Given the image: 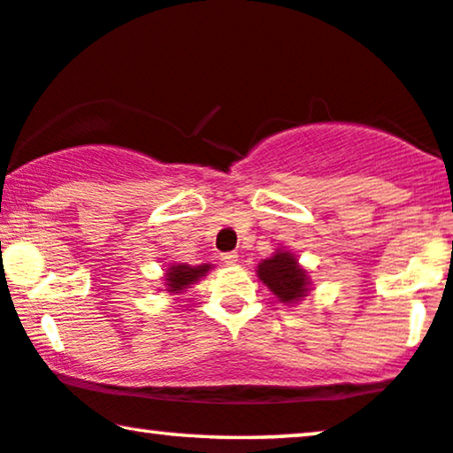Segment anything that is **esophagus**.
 <instances>
[{"mask_svg":"<svg viewBox=\"0 0 453 453\" xmlns=\"http://www.w3.org/2000/svg\"><path fill=\"white\" fill-rule=\"evenodd\" d=\"M221 261L226 263V265H230V267H232V265L238 263V255H236V252H223Z\"/></svg>","mask_w":453,"mask_h":453,"instance_id":"34e87169","label":"esophagus"}]
</instances>
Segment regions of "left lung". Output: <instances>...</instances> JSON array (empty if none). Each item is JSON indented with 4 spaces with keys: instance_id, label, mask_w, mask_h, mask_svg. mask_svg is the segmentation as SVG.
<instances>
[{
    "instance_id": "8db88e82",
    "label": "left lung",
    "mask_w": 453,
    "mask_h": 453,
    "mask_svg": "<svg viewBox=\"0 0 453 453\" xmlns=\"http://www.w3.org/2000/svg\"><path fill=\"white\" fill-rule=\"evenodd\" d=\"M257 275L280 298V303L286 304L303 300L311 289V280L306 271L298 265V258L283 249L258 263Z\"/></svg>"
}]
</instances>
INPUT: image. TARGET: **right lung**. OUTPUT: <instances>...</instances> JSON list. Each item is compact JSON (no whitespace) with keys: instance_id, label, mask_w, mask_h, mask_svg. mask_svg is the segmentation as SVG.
Instances as JSON below:
<instances>
[{"instance_id":"obj_1","label":"right lung","mask_w":453,"mask_h":453,"mask_svg":"<svg viewBox=\"0 0 453 453\" xmlns=\"http://www.w3.org/2000/svg\"><path fill=\"white\" fill-rule=\"evenodd\" d=\"M211 269H213L211 265H196V267H192V265L186 263H173L165 271L164 286L170 294H182L186 288L196 283Z\"/></svg>"}]
</instances>
